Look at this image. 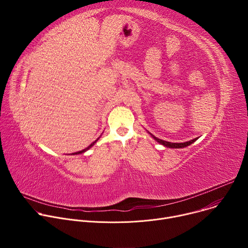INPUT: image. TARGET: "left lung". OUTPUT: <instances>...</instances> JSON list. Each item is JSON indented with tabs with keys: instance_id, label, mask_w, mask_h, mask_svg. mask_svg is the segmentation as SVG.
Here are the masks:
<instances>
[{
	"instance_id": "obj_1",
	"label": "left lung",
	"mask_w": 248,
	"mask_h": 248,
	"mask_svg": "<svg viewBox=\"0 0 248 248\" xmlns=\"http://www.w3.org/2000/svg\"><path fill=\"white\" fill-rule=\"evenodd\" d=\"M151 135H152V134H151ZM152 136L155 138V140L158 141L159 143H161V144H163L164 146L169 147V148H184V147H186V146L192 144V143L194 142V141L197 140V138H194V139H192V140H190V141H187V142H184V143H171V142H168V141L162 140V139H160V138H157V137H155L154 135H152Z\"/></svg>"
}]
</instances>
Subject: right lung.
I'll use <instances>...</instances> for the list:
<instances>
[{
	"label": "right lung",
	"mask_w": 248,
	"mask_h": 248,
	"mask_svg": "<svg viewBox=\"0 0 248 248\" xmlns=\"http://www.w3.org/2000/svg\"><path fill=\"white\" fill-rule=\"evenodd\" d=\"M95 142H96V141H94V142H92V143H91V144H90V145H89V146H88V147H87V148H85V149H83V150H81V151H78V152H76V153H74V154H80V153H83V152H84V151H86V150H87V149H89V148H90V147H91V146H92V145H93V144H94V143H95Z\"/></svg>",
	"instance_id": "obj_1"
}]
</instances>
